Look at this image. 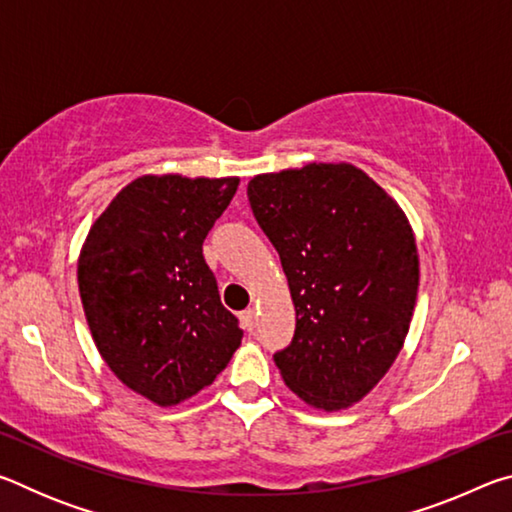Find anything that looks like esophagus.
<instances>
[{"label": "esophagus", "mask_w": 512, "mask_h": 512, "mask_svg": "<svg viewBox=\"0 0 512 512\" xmlns=\"http://www.w3.org/2000/svg\"><path fill=\"white\" fill-rule=\"evenodd\" d=\"M241 320H244V327H246V329H250V332H253L255 325H257V311H255L253 307L246 309L244 314H241Z\"/></svg>", "instance_id": "obj_1"}]
</instances>
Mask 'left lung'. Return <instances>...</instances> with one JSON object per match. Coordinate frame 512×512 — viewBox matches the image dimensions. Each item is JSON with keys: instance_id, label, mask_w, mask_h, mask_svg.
<instances>
[{"instance_id": "8db88e82", "label": "left lung", "mask_w": 512, "mask_h": 512, "mask_svg": "<svg viewBox=\"0 0 512 512\" xmlns=\"http://www.w3.org/2000/svg\"><path fill=\"white\" fill-rule=\"evenodd\" d=\"M296 305L273 359L318 409L359 402L400 354L418 296V248L400 207L352 164H307L248 183Z\"/></svg>"}]
</instances>
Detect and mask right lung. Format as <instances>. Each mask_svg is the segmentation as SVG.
Returning <instances> with one entry per match:
<instances>
[{
  "mask_svg": "<svg viewBox=\"0 0 512 512\" xmlns=\"http://www.w3.org/2000/svg\"><path fill=\"white\" fill-rule=\"evenodd\" d=\"M237 185L239 178H137L81 250L79 291L103 361L160 406L210 386L244 336L203 257Z\"/></svg>",
  "mask_w": 512,
  "mask_h": 512,
  "instance_id": "1",
  "label": "right lung"
}]
</instances>
